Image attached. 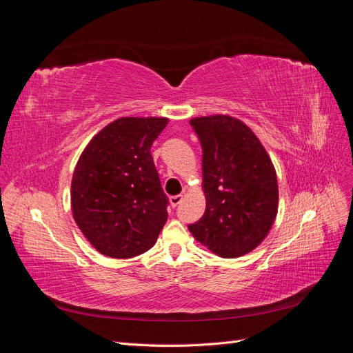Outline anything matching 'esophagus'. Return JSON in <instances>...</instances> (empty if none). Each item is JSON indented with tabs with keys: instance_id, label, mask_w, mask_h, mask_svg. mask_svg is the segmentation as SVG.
I'll return each instance as SVG.
<instances>
[{
	"instance_id": "esophagus-1",
	"label": "esophagus",
	"mask_w": 353,
	"mask_h": 353,
	"mask_svg": "<svg viewBox=\"0 0 353 353\" xmlns=\"http://www.w3.org/2000/svg\"><path fill=\"white\" fill-rule=\"evenodd\" d=\"M183 194H178V196H172V197H170L169 199V203H170V206H172V208H176L178 205H179V203L181 201H183Z\"/></svg>"
}]
</instances>
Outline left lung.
<instances>
[{
  "instance_id": "obj_1",
  "label": "left lung",
  "mask_w": 353,
  "mask_h": 353,
  "mask_svg": "<svg viewBox=\"0 0 353 353\" xmlns=\"http://www.w3.org/2000/svg\"><path fill=\"white\" fill-rule=\"evenodd\" d=\"M203 148L205 215L188 225L193 237L221 258H239L268 236L279 212V183L265 147L237 117L190 121Z\"/></svg>"
}]
</instances>
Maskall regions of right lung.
Returning a JSON list of instances; mask_svg holds the SVG:
<instances>
[{"label":"right lung","instance_id":"obj_1","mask_svg":"<svg viewBox=\"0 0 353 353\" xmlns=\"http://www.w3.org/2000/svg\"><path fill=\"white\" fill-rule=\"evenodd\" d=\"M168 117H119L83 148L73 170V219L97 252L128 259L152 249L168 199L150 153Z\"/></svg>","mask_w":353,"mask_h":353}]
</instances>
